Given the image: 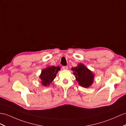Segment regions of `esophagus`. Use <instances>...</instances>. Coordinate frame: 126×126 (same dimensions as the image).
Listing matches in <instances>:
<instances>
[{
	"label": "esophagus",
	"instance_id": "1",
	"mask_svg": "<svg viewBox=\"0 0 126 126\" xmlns=\"http://www.w3.org/2000/svg\"><path fill=\"white\" fill-rule=\"evenodd\" d=\"M62 69L63 70H67V66H62Z\"/></svg>",
	"mask_w": 126,
	"mask_h": 126
}]
</instances>
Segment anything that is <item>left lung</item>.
Listing matches in <instances>:
<instances>
[{"label": "left lung", "instance_id": "left-lung-1", "mask_svg": "<svg viewBox=\"0 0 126 126\" xmlns=\"http://www.w3.org/2000/svg\"><path fill=\"white\" fill-rule=\"evenodd\" d=\"M72 70L79 85L87 88L92 84L94 77L93 73L82 64H79L77 67H72Z\"/></svg>", "mask_w": 126, "mask_h": 126}]
</instances>
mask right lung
Returning a JSON list of instances; mask_svg holds the SVG:
<instances>
[{
    "mask_svg": "<svg viewBox=\"0 0 126 126\" xmlns=\"http://www.w3.org/2000/svg\"><path fill=\"white\" fill-rule=\"evenodd\" d=\"M60 70L59 66H49L43 70L40 78L41 80V83L44 86H48L51 83L53 80L55 78L56 73Z\"/></svg>",
    "mask_w": 126,
    "mask_h": 126,
    "instance_id": "1",
    "label": "right lung"
}]
</instances>
